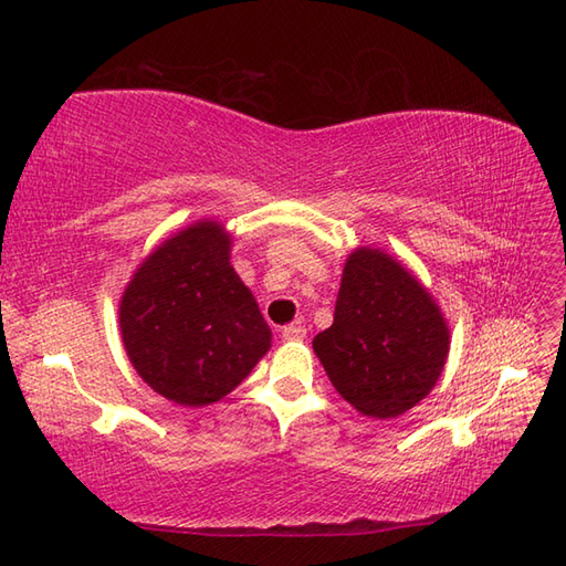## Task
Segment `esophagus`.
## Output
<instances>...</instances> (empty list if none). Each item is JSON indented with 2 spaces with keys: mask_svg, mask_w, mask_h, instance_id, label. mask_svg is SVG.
<instances>
[{
  "mask_svg": "<svg viewBox=\"0 0 566 566\" xmlns=\"http://www.w3.org/2000/svg\"><path fill=\"white\" fill-rule=\"evenodd\" d=\"M281 336H283V340H302V338L307 336V328L302 326V324H291V326H283Z\"/></svg>",
  "mask_w": 566,
  "mask_h": 566,
  "instance_id": "esophagus-1",
  "label": "esophagus"
}]
</instances>
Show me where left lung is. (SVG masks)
Segmentation results:
<instances>
[{
  "label": "left lung",
  "instance_id": "8db88e82",
  "mask_svg": "<svg viewBox=\"0 0 566 566\" xmlns=\"http://www.w3.org/2000/svg\"><path fill=\"white\" fill-rule=\"evenodd\" d=\"M449 343L442 310L412 271L375 247H357L343 266L334 324L312 348L357 412L391 420L434 389Z\"/></svg>",
  "mask_w": 566,
  "mask_h": 566
}]
</instances>
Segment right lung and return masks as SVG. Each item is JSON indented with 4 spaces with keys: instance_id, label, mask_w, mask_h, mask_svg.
<instances>
[{
    "instance_id": "add662e5",
    "label": "right lung",
    "mask_w": 566,
    "mask_h": 566,
    "mask_svg": "<svg viewBox=\"0 0 566 566\" xmlns=\"http://www.w3.org/2000/svg\"><path fill=\"white\" fill-rule=\"evenodd\" d=\"M232 235L201 218L163 240L119 300V334L150 389L203 408L240 387L271 348V328L230 264Z\"/></svg>"
}]
</instances>
